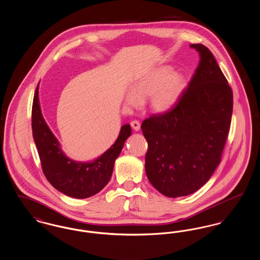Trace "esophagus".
<instances>
[{
  "mask_svg": "<svg viewBox=\"0 0 260 260\" xmlns=\"http://www.w3.org/2000/svg\"><path fill=\"white\" fill-rule=\"evenodd\" d=\"M131 125H132V127H133L136 132H138V131L140 129V123H139L138 121H136V120L132 121V122H131Z\"/></svg>",
  "mask_w": 260,
  "mask_h": 260,
  "instance_id": "34e87169",
  "label": "esophagus"
}]
</instances>
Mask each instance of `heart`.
I'll use <instances>...</instances> for the list:
<instances>
[{"label": "heart", "mask_w": 260, "mask_h": 260, "mask_svg": "<svg viewBox=\"0 0 260 260\" xmlns=\"http://www.w3.org/2000/svg\"><path fill=\"white\" fill-rule=\"evenodd\" d=\"M186 87L181 73H174L170 66H161L138 79L133 89L125 92L124 100L129 106H138L149 98V106L154 112L170 111L177 103Z\"/></svg>", "instance_id": "obj_1"}]
</instances>
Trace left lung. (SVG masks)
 Listing matches in <instances>:
<instances>
[{
  "mask_svg": "<svg viewBox=\"0 0 260 260\" xmlns=\"http://www.w3.org/2000/svg\"><path fill=\"white\" fill-rule=\"evenodd\" d=\"M200 63L176 105L141 124L148 143L145 171L162 195H190L207 183L221 161L233 111V91L213 54L190 46Z\"/></svg>",
  "mask_w": 260,
  "mask_h": 260,
  "instance_id": "8db88e82",
  "label": "left lung"
}]
</instances>
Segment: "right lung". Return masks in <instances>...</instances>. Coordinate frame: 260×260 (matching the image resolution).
Masks as SVG:
<instances>
[{
  "label": "right lung",
  "instance_id": "right-lung-1",
  "mask_svg": "<svg viewBox=\"0 0 260 260\" xmlns=\"http://www.w3.org/2000/svg\"><path fill=\"white\" fill-rule=\"evenodd\" d=\"M38 89L39 85L32 106V132L46 178L56 190L69 197L86 199L98 194L111 178L114 162L124 147V141L132 135L131 125L124 124L115 143L94 161H73L63 153L58 140L43 117Z\"/></svg>",
  "mask_w": 260,
  "mask_h": 260
}]
</instances>
